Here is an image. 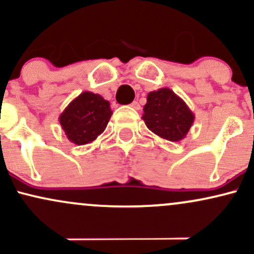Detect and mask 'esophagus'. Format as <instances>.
I'll return each instance as SVG.
<instances>
[{"label":"esophagus","instance_id":"34e87169","mask_svg":"<svg viewBox=\"0 0 254 254\" xmlns=\"http://www.w3.org/2000/svg\"><path fill=\"white\" fill-rule=\"evenodd\" d=\"M130 106L132 107V109H135V110H139V109H141V105L137 103V101H133V103H131Z\"/></svg>","mask_w":254,"mask_h":254}]
</instances>
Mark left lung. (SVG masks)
<instances>
[{
	"instance_id": "8db88e82",
	"label": "left lung",
	"mask_w": 254,
	"mask_h": 254,
	"mask_svg": "<svg viewBox=\"0 0 254 254\" xmlns=\"http://www.w3.org/2000/svg\"><path fill=\"white\" fill-rule=\"evenodd\" d=\"M142 119L151 132L171 142L182 141L194 122V115L182 98L170 88L147 95Z\"/></svg>"
}]
</instances>
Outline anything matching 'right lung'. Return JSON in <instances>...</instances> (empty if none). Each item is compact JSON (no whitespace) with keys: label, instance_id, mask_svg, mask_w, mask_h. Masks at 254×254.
<instances>
[{"label":"right lung","instance_id":"add662e5","mask_svg":"<svg viewBox=\"0 0 254 254\" xmlns=\"http://www.w3.org/2000/svg\"><path fill=\"white\" fill-rule=\"evenodd\" d=\"M111 116L109 101L86 90L64 109L58 119L66 138L74 144L83 145L104 132Z\"/></svg>","mask_w":254,"mask_h":254}]
</instances>
